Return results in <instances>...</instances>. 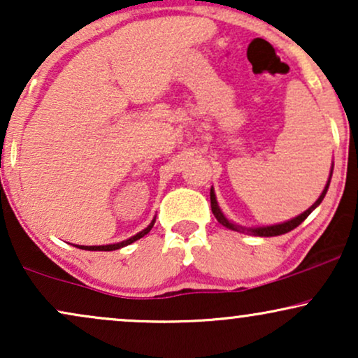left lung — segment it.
<instances>
[{"label":"left lung","instance_id":"1","mask_svg":"<svg viewBox=\"0 0 358 358\" xmlns=\"http://www.w3.org/2000/svg\"><path fill=\"white\" fill-rule=\"evenodd\" d=\"M330 176H332V171H330ZM329 185H330V178H329L327 185H325L322 194H320V196L317 198V201H315L314 205H312V206L309 208V210L304 211V213H302V215L297 216V218H294V220H291V221H286V223H280V224L264 226V228H252V229L250 228V229H248V231L252 233V234H256V236H279V234L289 233V231H291V229L297 228V226H299V224L302 223V221H304V220L307 218V216H309L310 213L314 211L315 208H317V206L320 205V203H322L325 193H327V189H329ZM210 200H211V211H213V215L216 216V220H218L220 223L223 224V226H226V228L238 229V226H234L233 223H229V221L224 218L223 213H221L218 203H216V196H215V192H213V188H211V192H210ZM238 231H239V229H238Z\"/></svg>","mask_w":358,"mask_h":358}]
</instances>
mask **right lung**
Listing matches in <instances>:
<instances>
[{
  "instance_id": "1",
  "label": "right lung",
  "mask_w": 358,
  "mask_h": 358,
  "mask_svg": "<svg viewBox=\"0 0 358 358\" xmlns=\"http://www.w3.org/2000/svg\"><path fill=\"white\" fill-rule=\"evenodd\" d=\"M153 224H155V220H153L152 223L148 224L145 229H143V231L137 233V234H135V236L129 238V239H125V241H122V243L107 244V246H76V248H80V250H85V251H115V250H120V248L127 246V244H132L134 241H137V239H140V238L145 236V234H147L148 231H150V229L153 228Z\"/></svg>"
}]
</instances>
